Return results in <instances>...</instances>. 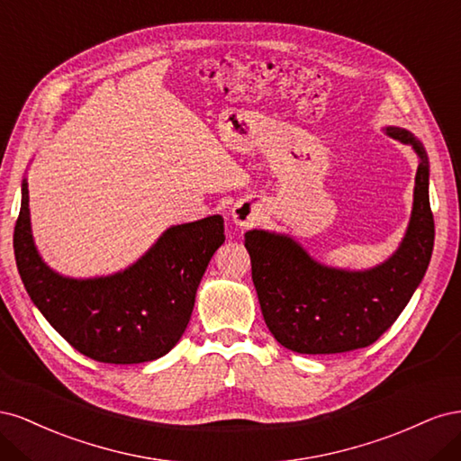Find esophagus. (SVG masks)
I'll return each mask as SVG.
<instances>
[{"instance_id": "obj_1", "label": "esophagus", "mask_w": 461, "mask_h": 461, "mask_svg": "<svg viewBox=\"0 0 461 461\" xmlns=\"http://www.w3.org/2000/svg\"><path fill=\"white\" fill-rule=\"evenodd\" d=\"M232 221L236 225L248 229L259 221V207L252 202H239L232 207Z\"/></svg>"}]
</instances>
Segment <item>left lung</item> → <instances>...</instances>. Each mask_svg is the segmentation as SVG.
Listing matches in <instances>:
<instances>
[{
    "mask_svg": "<svg viewBox=\"0 0 461 461\" xmlns=\"http://www.w3.org/2000/svg\"><path fill=\"white\" fill-rule=\"evenodd\" d=\"M386 134L411 144L421 158L415 173L413 212L398 252L369 271H340L313 261L288 236L246 232L265 325L278 344L298 354H342L373 344L406 308L429 267L435 221L429 203V161L403 129Z\"/></svg>",
    "mask_w": 461,
    "mask_h": 461,
    "instance_id": "obj_1",
    "label": "left lung"
}]
</instances>
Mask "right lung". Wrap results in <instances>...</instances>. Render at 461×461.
<instances>
[{"instance_id": "obj_1", "label": "right lung", "mask_w": 461, "mask_h": 461, "mask_svg": "<svg viewBox=\"0 0 461 461\" xmlns=\"http://www.w3.org/2000/svg\"><path fill=\"white\" fill-rule=\"evenodd\" d=\"M222 242L225 222L212 215L163 232L122 273L65 278L36 252L26 183L13 234L19 275L41 315L75 350L115 366L158 359L180 340L207 263Z\"/></svg>"}]
</instances>
